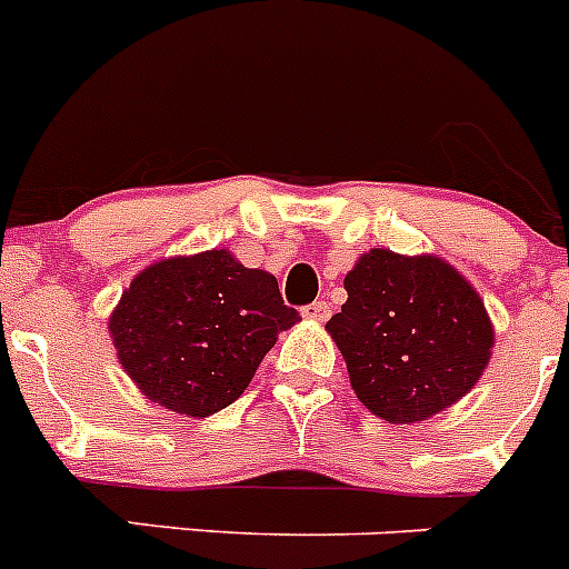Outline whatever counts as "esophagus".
I'll list each match as a JSON object with an SVG mask.
<instances>
[{"mask_svg": "<svg viewBox=\"0 0 569 569\" xmlns=\"http://www.w3.org/2000/svg\"><path fill=\"white\" fill-rule=\"evenodd\" d=\"M302 317H306V320H315V322H326L328 320V302L315 300V302H309V306H302Z\"/></svg>", "mask_w": 569, "mask_h": 569, "instance_id": "esophagus-1", "label": "esophagus"}]
</instances>
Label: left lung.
<instances>
[{"instance_id":"left-lung-1","label":"left lung","mask_w":569,"mask_h":569,"mask_svg":"<svg viewBox=\"0 0 569 569\" xmlns=\"http://www.w3.org/2000/svg\"><path fill=\"white\" fill-rule=\"evenodd\" d=\"M345 291L342 311L326 328L373 416L427 421L486 370L493 348L486 306L440 258L370 249L348 272Z\"/></svg>"}]
</instances>
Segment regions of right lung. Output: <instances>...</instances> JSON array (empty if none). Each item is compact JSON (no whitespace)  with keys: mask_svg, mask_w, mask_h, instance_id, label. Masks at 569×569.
Here are the masks:
<instances>
[{"mask_svg":"<svg viewBox=\"0 0 569 569\" xmlns=\"http://www.w3.org/2000/svg\"><path fill=\"white\" fill-rule=\"evenodd\" d=\"M297 320L272 274L210 249L137 274L109 331L120 365L153 405L207 418L247 390L278 333Z\"/></svg>","mask_w":569,"mask_h":569,"instance_id":"add662e5","label":"right lung"}]
</instances>
